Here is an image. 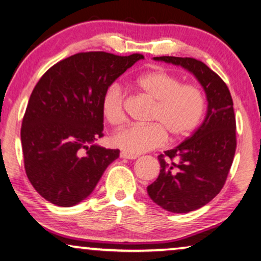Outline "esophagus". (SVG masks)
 Instances as JSON below:
<instances>
[{"label":"esophagus","instance_id":"esophagus-1","mask_svg":"<svg viewBox=\"0 0 261 261\" xmlns=\"http://www.w3.org/2000/svg\"><path fill=\"white\" fill-rule=\"evenodd\" d=\"M121 158H123V159H131V160H134V159H137L138 158V155H136V154H130V153H126V152H121Z\"/></svg>","mask_w":261,"mask_h":261}]
</instances>
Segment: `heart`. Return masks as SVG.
<instances>
[{
    "label": "heart",
    "mask_w": 261,
    "mask_h": 261,
    "mask_svg": "<svg viewBox=\"0 0 261 261\" xmlns=\"http://www.w3.org/2000/svg\"><path fill=\"white\" fill-rule=\"evenodd\" d=\"M136 92L153 102L146 125H130L113 136V144L130 154L151 151L172 139L189 136L200 124L204 113V98L193 85H181L179 77L164 69L143 73L131 81ZM103 118L117 126L125 119L124 96L117 85H111L101 101Z\"/></svg>",
    "instance_id": "b5f03b06"
}]
</instances>
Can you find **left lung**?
Listing matches in <instances>:
<instances>
[{"label": "left lung", "instance_id": "1", "mask_svg": "<svg viewBox=\"0 0 261 261\" xmlns=\"http://www.w3.org/2000/svg\"><path fill=\"white\" fill-rule=\"evenodd\" d=\"M153 59L193 73L208 101L201 126L180 145L158 155L159 176L147 187L154 203L185 214L209 203L225 184L237 146L233 102L225 82L202 61L166 56Z\"/></svg>", "mask_w": 261, "mask_h": 261}]
</instances>
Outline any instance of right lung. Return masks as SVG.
I'll list each match as a JSON object with an SVG mask.
<instances>
[{
    "label": "right lung",
    "instance_id": "obj_1",
    "mask_svg": "<svg viewBox=\"0 0 261 261\" xmlns=\"http://www.w3.org/2000/svg\"><path fill=\"white\" fill-rule=\"evenodd\" d=\"M143 55L82 52L53 65L32 90L20 140L28 179L45 200L72 206L88 197L119 150L103 137L106 90Z\"/></svg>",
    "mask_w": 261,
    "mask_h": 261
}]
</instances>
